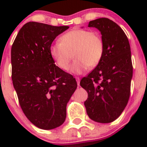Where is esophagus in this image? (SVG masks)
Returning <instances> with one entry per match:
<instances>
[{"label": "esophagus", "mask_w": 147, "mask_h": 147, "mask_svg": "<svg viewBox=\"0 0 147 147\" xmlns=\"http://www.w3.org/2000/svg\"><path fill=\"white\" fill-rule=\"evenodd\" d=\"M76 82H77V85H80V77H78V76H76Z\"/></svg>", "instance_id": "1"}]
</instances>
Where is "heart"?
Returning a JSON list of instances; mask_svg holds the SVG:
<instances>
[{"instance_id":"obj_1","label":"heart","mask_w":147,"mask_h":147,"mask_svg":"<svg viewBox=\"0 0 147 147\" xmlns=\"http://www.w3.org/2000/svg\"><path fill=\"white\" fill-rule=\"evenodd\" d=\"M105 52V44L98 34L87 29H74L67 32L50 47V54L56 65L62 71L69 70L80 74L89 67H94L99 64Z\"/></svg>"}]
</instances>
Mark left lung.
<instances>
[{
  "label": "left lung",
  "mask_w": 147,
  "mask_h": 147,
  "mask_svg": "<svg viewBox=\"0 0 147 147\" xmlns=\"http://www.w3.org/2000/svg\"><path fill=\"white\" fill-rule=\"evenodd\" d=\"M88 27L101 32L105 52L99 64L80 81L88 94L84 104L90 119L110 123L120 116L129 101L133 68L130 45L124 31L108 18L90 21Z\"/></svg>",
  "instance_id": "left-lung-1"
}]
</instances>
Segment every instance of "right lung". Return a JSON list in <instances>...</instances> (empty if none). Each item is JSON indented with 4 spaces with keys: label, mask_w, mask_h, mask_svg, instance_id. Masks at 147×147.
I'll use <instances>...</instances> for the list:
<instances>
[{
    "label": "right lung",
    "mask_w": 147,
    "mask_h": 147,
    "mask_svg": "<svg viewBox=\"0 0 147 147\" xmlns=\"http://www.w3.org/2000/svg\"><path fill=\"white\" fill-rule=\"evenodd\" d=\"M68 26L28 22L18 32L11 51V79L27 119L42 129L64 123L66 105L77 88L72 75L54 64L50 47Z\"/></svg>",
    "instance_id": "right-lung-1"
}]
</instances>
